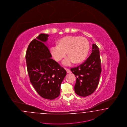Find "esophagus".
Wrapping results in <instances>:
<instances>
[{
	"label": "esophagus",
	"mask_w": 127,
	"mask_h": 127,
	"mask_svg": "<svg viewBox=\"0 0 127 127\" xmlns=\"http://www.w3.org/2000/svg\"><path fill=\"white\" fill-rule=\"evenodd\" d=\"M66 71H67V73H70L71 72V71H70V69H66Z\"/></svg>",
	"instance_id": "obj_1"
}]
</instances>
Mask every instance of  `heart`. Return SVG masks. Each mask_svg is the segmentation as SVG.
<instances>
[{"mask_svg": "<svg viewBox=\"0 0 127 127\" xmlns=\"http://www.w3.org/2000/svg\"><path fill=\"white\" fill-rule=\"evenodd\" d=\"M90 49V43L86 38L80 36H66L61 38L57 45L52 46L50 53L56 61H61L65 57L67 52L69 57L65 59L63 64L71 65L74 62L79 64L86 58Z\"/></svg>", "mask_w": 127, "mask_h": 127, "instance_id": "b5f03b06", "label": "heart"}]
</instances>
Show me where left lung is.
I'll return each mask as SVG.
<instances>
[{
    "instance_id": "1",
    "label": "left lung",
    "mask_w": 127,
    "mask_h": 127,
    "mask_svg": "<svg viewBox=\"0 0 127 127\" xmlns=\"http://www.w3.org/2000/svg\"><path fill=\"white\" fill-rule=\"evenodd\" d=\"M70 70L77 78L76 94L81 97L92 94L98 86L101 72L99 50L96 44L92 45V53L85 62Z\"/></svg>"
}]
</instances>
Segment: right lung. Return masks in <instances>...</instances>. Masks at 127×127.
<instances>
[{
    "instance_id": "obj_1",
    "label": "right lung",
    "mask_w": 127,
    "mask_h": 127,
    "mask_svg": "<svg viewBox=\"0 0 127 127\" xmlns=\"http://www.w3.org/2000/svg\"><path fill=\"white\" fill-rule=\"evenodd\" d=\"M49 35L41 33L29 44L26 54L30 81L41 97L54 99L60 94L66 71L51 57L45 43Z\"/></svg>"
}]
</instances>
